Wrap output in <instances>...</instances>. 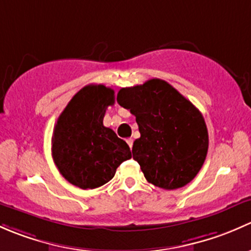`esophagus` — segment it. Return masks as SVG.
<instances>
[{"label":"esophagus","mask_w":251,"mask_h":251,"mask_svg":"<svg viewBox=\"0 0 251 251\" xmlns=\"http://www.w3.org/2000/svg\"><path fill=\"white\" fill-rule=\"evenodd\" d=\"M126 144H128L129 147H130V149H131V147H133V139H131V138L126 139Z\"/></svg>","instance_id":"obj_1"}]
</instances>
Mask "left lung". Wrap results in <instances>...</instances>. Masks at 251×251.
Wrapping results in <instances>:
<instances>
[{"label":"left lung","mask_w":251,"mask_h":251,"mask_svg":"<svg viewBox=\"0 0 251 251\" xmlns=\"http://www.w3.org/2000/svg\"><path fill=\"white\" fill-rule=\"evenodd\" d=\"M117 102L136 117L140 138L134 141L131 152L147 181L164 190L192 181L209 146L200 110L159 78L122 88Z\"/></svg>","instance_id":"obj_1"}]
</instances>
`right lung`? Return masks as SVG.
<instances>
[{"mask_svg": "<svg viewBox=\"0 0 251 251\" xmlns=\"http://www.w3.org/2000/svg\"><path fill=\"white\" fill-rule=\"evenodd\" d=\"M115 92L104 84H88L74 95L59 116L51 138V156L60 174L79 188H97L115 176L130 149L102 125Z\"/></svg>", "mask_w": 251, "mask_h": 251, "instance_id": "right-lung-1", "label": "right lung"}]
</instances>
